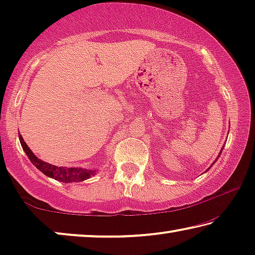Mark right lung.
Segmentation results:
<instances>
[{
  "instance_id": "obj_1",
  "label": "right lung",
  "mask_w": 255,
  "mask_h": 255,
  "mask_svg": "<svg viewBox=\"0 0 255 255\" xmlns=\"http://www.w3.org/2000/svg\"><path fill=\"white\" fill-rule=\"evenodd\" d=\"M20 133V132H19ZM19 139L21 146H22L23 150L27 154L30 161L37 167L38 170L41 171L45 175L53 178L55 180H58L60 182L64 183H70V182H80V181H84L86 179L91 178V176L96 175V171L94 170H85V169H77V167H62V166H56L51 165L49 163H46L41 159L38 158L34 155L31 149L28 147V145L25 144L23 138L21 135H19Z\"/></svg>"
}]
</instances>
